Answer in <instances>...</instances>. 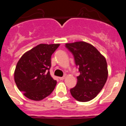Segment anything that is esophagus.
Here are the masks:
<instances>
[{"label": "esophagus", "instance_id": "1", "mask_svg": "<svg viewBox=\"0 0 126 126\" xmlns=\"http://www.w3.org/2000/svg\"><path fill=\"white\" fill-rule=\"evenodd\" d=\"M64 79H65V76H63V77H59V79L61 80H64Z\"/></svg>", "mask_w": 126, "mask_h": 126}]
</instances>
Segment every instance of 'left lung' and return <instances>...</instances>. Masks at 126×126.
Instances as JSON below:
<instances>
[{
  "instance_id": "left-lung-1",
  "label": "left lung",
  "mask_w": 126,
  "mask_h": 126,
  "mask_svg": "<svg viewBox=\"0 0 126 126\" xmlns=\"http://www.w3.org/2000/svg\"><path fill=\"white\" fill-rule=\"evenodd\" d=\"M72 52L80 74L76 87L70 90L72 97L80 102H88L96 97L104 87L108 77L105 57L94 46L85 41L66 43Z\"/></svg>"
}]
</instances>
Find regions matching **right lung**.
Wrapping results in <instances>:
<instances>
[{
    "label": "right lung",
    "mask_w": 126,
    "mask_h": 126,
    "mask_svg": "<svg viewBox=\"0 0 126 126\" xmlns=\"http://www.w3.org/2000/svg\"><path fill=\"white\" fill-rule=\"evenodd\" d=\"M60 44H40L22 55L16 64L14 79L17 88L29 99L38 101L50 95L57 81L49 72L51 56Z\"/></svg>",
    "instance_id": "obj_1"
}]
</instances>
